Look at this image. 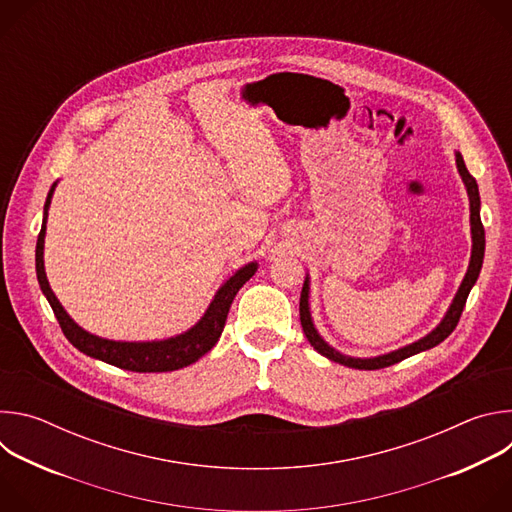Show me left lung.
I'll return each instance as SVG.
<instances>
[{
  "instance_id": "8db88e82",
  "label": "left lung",
  "mask_w": 512,
  "mask_h": 512,
  "mask_svg": "<svg viewBox=\"0 0 512 512\" xmlns=\"http://www.w3.org/2000/svg\"><path fill=\"white\" fill-rule=\"evenodd\" d=\"M456 164H458V172L466 184V190H468V196H470V225H472V257H470V265H468V271H466V277L458 289V294L446 314V318L440 322V326H437L435 330H431L427 336H423L421 340L409 344V346H403L395 352H389V354H383V356H375V358H350V356H344L340 354L338 350H334L332 346H328L322 336L316 332L314 324H312V316H310V306H308V291H310V279L306 277L304 281V287H302V296H300V320H302V328H304V334L306 338L310 340V344L314 346V350H318L322 356L338 362V364H344V367H350V369H360V371H375V369H385V367H391V364L395 362H401L417 352H423V350H429L433 346H437L440 342H444L458 326L460 322V316L464 312V306H466V300H468V294L472 285L476 283L478 275H480V269H482V259H484V247H486V239H484V227H482V221H480V194H478V184L474 180V176L468 172L466 164H464V158L460 154H456Z\"/></svg>"
}]
</instances>
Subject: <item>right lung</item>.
<instances>
[{"label": "right lung", "instance_id": "add662e5", "mask_svg": "<svg viewBox=\"0 0 512 512\" xmlns=\"http://www.w3.org/2000/svg\"><path fill=\"white\" fill-rule=\"evenodd\" d=\"M56 186V184H54ZM54 186L48 192L46 204H44V223L38 235L36 243V273H38V283L42 294L46 296L48 304L52 306V312L68 338V342L79 348L83 354L99 358L103 362L113 364V367L133 371V373H168V371H178L182 367H188V364L196 362L200 356H204L223 334L227 314L231 310V304L237 296V291L255 275L257 263H249L241 267L221 289L216 291V296L212 304L208 306L206 314L202 320L190 328L188 332L160 340V342H115V340H105L99 336H93L85 332L79 324L72 322V318L64 312L56 296L52 294V289L46 279L44 271V235H46V214L50 206V198L54 192Z\"/></svg>", "mask_w": 512, "mask_h": 512}]
</instances>
